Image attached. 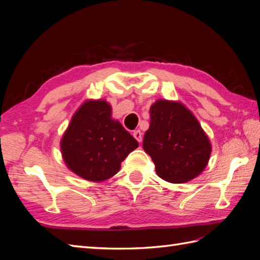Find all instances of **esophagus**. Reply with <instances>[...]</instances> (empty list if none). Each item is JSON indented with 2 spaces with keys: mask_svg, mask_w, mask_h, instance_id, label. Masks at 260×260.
I'll use <instances>...</instances> for the list:
<instances>
[{
  "mask_svg": "<svg viewBox=\"0 0 260 260\" xmlns=\"http://www.w3.org/2000/svg\"><path fill=\"white\" fill-rule=\"evenodd\" d=\"M133 136L135 137V140L139 142V143H141L142 142V132L141 131H134V133H133Z\"/></svg>",
  "mask_w": 260,
  "mask_h": 260,
  "instance_id": "1",
  "label": "esophagus"
}]
</instances>
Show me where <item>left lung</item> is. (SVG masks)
Returning a JSON list of instances; mask_svg holds the SVG:
<instances>
[{
  "label": "left lung",
  "instance_id": "8db88e82",
  "mask_svg": "<svg viewBox=\"0 0 260 260\" xmlns=\"http://www.w3.org/2000/svg\"><path fill=\"white\" fill-rule=\"evenodd\" d=\"M143 148L156 174L170 183H185L208 165L211 142L191 110L180 102L157 99L150 108Z\"/></svg>",
  "mask_w": 260,
  "mask_h": 260
}]
</instances>
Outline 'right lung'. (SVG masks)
<instances>
[{"label": "right lung", "mask_w": 260, "mask_h": 260, "mask_svg": "<svg viewBox=\"0 0 260 260\" xmlns=\"http://www.w3.org/2000/svg\"><path fill=\"white\" fill-rule=\"evenodd\" d=\"M139 143L118 120L104 99H88L76 110L60 141L67 168L80 178L102 182L112 178Z\"/></svg>", "instance_id": "1"}]
</instances>
